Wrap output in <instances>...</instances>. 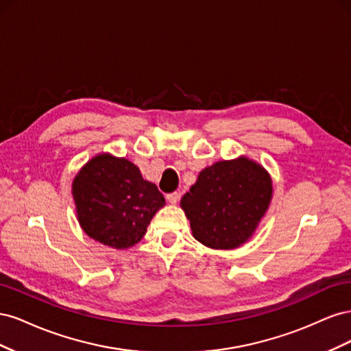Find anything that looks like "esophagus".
<instances>
[{"instance_id": "34e87169", "label": "esophagus", "mask_w": 351, "mask_h": 351, "mask_svg": "<svg viewBox=\"0 0 351 351\" xmlns=\"http://www.w3.org/2000/svg\"><path fill=\"white\" fill-rule=\"evenodd\" d=\"M178 199H180V195L177 192H173V193H168L167 195V200L169 202V204H173V205L177 204Z\"/></svg>"}]
</instances>
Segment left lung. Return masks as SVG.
I'll use <instances>...</instances> for the list:
<instances>
[{
  "instance_id": "1",
  "label": "left lung",
  "mask_w": 351,
  "mask_h": 351,
  "mask_svg": "<svg viewBox=\"0 0 351 351\" xmlns=\"http://www.w3.org/2000/svg\"><path fill=\"white\" fill-rule=\"evenodd\" d=\"M271 197L272 180L267 169L240 156L202 169L180 205L197 241L230 250L252 237Z\"/></svg>"
}]
</instances>
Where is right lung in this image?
I'll return each instance as SVG.
<instances>
[{
  "label": "right lung",
  "instance_id": "obj_1",
  "mask_svg": "<svg viewBox=\"0 0 351 351\" xmlns=\"http://www.w3.org/2000/svg\"><path fill=\"white\" fill-rule=\"evenodd\" d=\"M71 193L79 224L86 234L112 249H129L146 234L165 205L158 187L141 169L111 154L93 156L73 180Z\"/></svg>",
  "mask_w": 351,
  "mask_h": 351
}]
</instances>
